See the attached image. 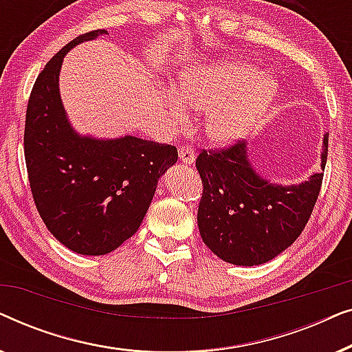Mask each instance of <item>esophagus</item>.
I'll return each instance as SVG.
<instances>
[{"label": "esophagus", "instance_id": "esophagus-1", "mask_svg": "<svg viewBox=\"0 0 352 352\" xmlns=\"http://www.w3.org/2000/svg\"><path fill=\"white\" fill-rule=\"evenodd\" d=\"M177 155H179V160L182 163H186V165H192L195 160V151L189 146H182L179 147V151H177Z\"/></svg>", "mask_w": 352, "mask_h": 352}]
</instances>
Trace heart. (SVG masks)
Wrapping results in <instances>:
<instances>
[{"mask_svg": "<svg viewBox=\"0 0 352 352\" xmlns=\"http://www.w3.org/2000/svg\"><path fill=\"white\" fill-rule=\"evenodd\" d=\"M277 96V83L256 65L235 57L194 67L177 81L170 112H205V134L211 142L228 144L248 134Z\"/></svg>", "mask_w": 352, "mask_h": 352, "instance_id": "b5f03b06", "label": "heart"}]
</instances>
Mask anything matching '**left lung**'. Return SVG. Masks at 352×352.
<instances>
[{
    "label": "left lung",
    "mask_w": 352,
    "mask_h": 352,
    "mask_svg": "<svg viewBox=\"0 0 352 352\" xmlns=\"http://www.w3.org/2000/svg\"><path fill=\"white\" fill-rule=\"evenodd\" d=\"M329 136L320 168L325 170ZM201 194L197 223L206 247L223 261L258 266L271 261L300 237L319 197L324 173L301 184H272L254 171L247 142L201 151L195 162Z\"/></svg>",
    "instance_id": "left-lung-1"
}]
</instances>
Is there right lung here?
Returning a JSON list of instances; mask_svg holds the SVG:
<instances>
[{
    "label": "right lung",
    "mask_w": 352,
    "mask_h": 352,
    "mask_svg": "<svg viewBox=\"0 0 352 352\" xmlns=\"http://www.w3.org/2000/svg\"><path fill=\"white\" fill-rule=\"evenodd\" d=\"M107 30L76 36L47 62L27 105L23 151L43 223L62 245L107 254L141 226L157 182L177 162V148L134 136L96 139L72 128L59 93L62 60L72 47Z\"/></svg>",
    "instance_id": "right-lung-1"
}]
</instances>
